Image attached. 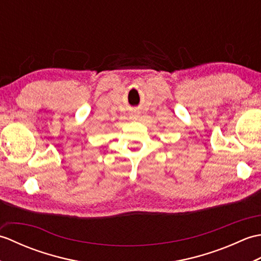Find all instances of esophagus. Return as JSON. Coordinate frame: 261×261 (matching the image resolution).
<instances>
[{"label":"esophagus","mask_w":261,"mask_h":261,"mask_svg":"<svg viewBox=\"0 0 261 261\" xmlns=\"http://www.w3.org/2000/svg\"><path fill=\"white\" fill-rule=\"evenodd\" d=\"M139 116H140V114H139V112H138V111H134V112L131 113V119L137 120L138 118H139Z\"/></svg>","instance_id":"34e87169"}]
</instances>
